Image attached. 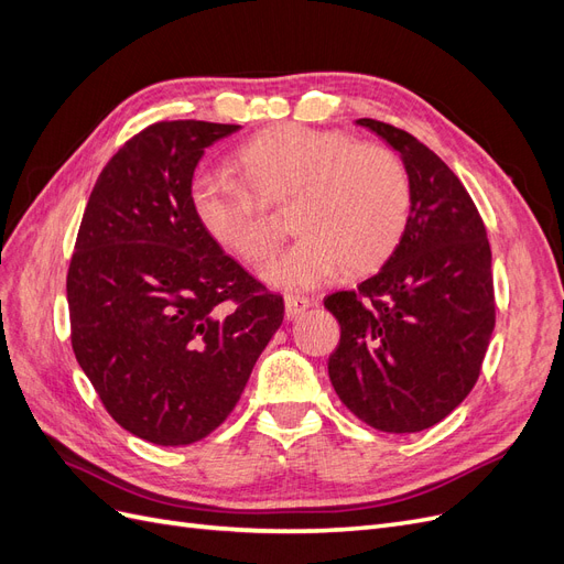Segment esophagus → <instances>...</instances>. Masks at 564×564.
<instances>
[{"label":"esophagus","instance_id":"1","mask_svg":"<svg viewBox=\"0 0 564 564\" xmlns=\"http://www.w3.org/2000/svg\"><path fill=\"white\" fill-rule=\"evenodd\" d=\"M308 308H311V301L308 299H301V296H286L284 299V315H286V319H294V317L303 315Z\"/></svg>","mask_w":564,"mask_h":564}]
</instances>
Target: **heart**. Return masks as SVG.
Segmentation results:
<instances>
[{"label": "heart", "mask_w": 564, "mask_h": 564, "mask_svg": "<svg viewBox=\"0 0 564 564\" xmlns=\"http://www.w3.org/2000/svg\"><path fill=\"white\" fill-rule=\"evenodd\" d=\"M230 174H202L191 204L209 237L247 263H263L278 247L265 202L292 195L299 240L265 268L280 289L305 292L338 275L381 268L402 242L412 183L404 162L381 143H350L338 131L280 124L237 150Z\"/></svg>", "instance_id": "obj_1"}]
</instances>
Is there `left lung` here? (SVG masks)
I'll return each mask as SVG.
<instances>
[{"label":"left lung","mask_w":564,"mask_h":564,"mask_svg":"<svg viewBox=\"0 0 564 564\" xmlns=\"http://www.w3.org/2000/svg\"><path fill=\"white\" fill-rule=\"evenodd\" d=\"M395 148L412 183L402 242L355 292L324 299L340 327L329 379L383 433H419L452 414L480 377L497 322L491 249L468 191L412 133L357 119Z\"/></svg>","instance_id":"obj_1"}]
</instances>
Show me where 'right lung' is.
Wrapping results in <instances>:
<instances>
[{
  "instance_id": "obj_1",
  "label": "right lung",
  "mask_w": 564,
  "mask_h": 564,
  "mask_svg": "<svg viewBox=\"0 0 564 564\" xmlns=\"http://www.w3.org/2000/svg\"><path fill=\"white\" fill-rule=\"evenodd\" d=\"M240 124L155 122L119 148L67 268L79 367L124 431L162 447L207 437L240 400L284 301L230 259L191 204L204 148Z\"/></svg>"
}]
</instances>
